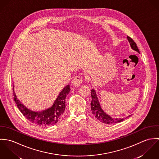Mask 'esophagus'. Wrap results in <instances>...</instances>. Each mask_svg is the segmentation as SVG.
Returning <instances> with one entry per match:
<instances>
[{
	"label": "esophagus",
	"mask_w": 159,
	"mask_h": 159,
	"mask_svg": "<svg viewBox=\"0 0 159 159\" xmlns=\"http://www.w3.org/2000/svg\"><path fill=\"white\" fill-rule=\"evenodd\" d=\"M83 80V78L80 75L76 76L75 77L74 80L72 81V84L75 86H80V84H81L82 81Z\"/></svg>",
	"instance_id": "obj_1"
}]
</instances>
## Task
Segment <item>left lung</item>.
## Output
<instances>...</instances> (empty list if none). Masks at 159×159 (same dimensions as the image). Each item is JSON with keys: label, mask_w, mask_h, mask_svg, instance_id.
I'll return each mask as SVG.
<instances>
[{"label": "left lung", "mask_w": 159, "mask_h": 159, "mask_svg": "<svg viewBox=\"0 0 159 159\" xmlns=\"http://www.w3.org/2000/svg\"><path fill=\"white\" fill-rule=\"evenodd\" d=\"M127 39L130 44L132 48L135 50L137 52H139V49L136 46V43L134 41V40L130 38V37L127 36ZM91 97H92V102L91 103V111L92 114L95 116V117L100 122L107 124H113L120 122L123 121L126 118H113L112 117L110 116L107 114L105 113L103 110L102 109L99 103L96 92L94 89L91 90ZM129 116V117H130Z\"/></svg>", "instance_id": "left-lung-1"}]
</instances>
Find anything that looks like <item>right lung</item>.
<instances>
[{
	"label": "right lung",
	"instance_id": "1",
	"mask_svg": "<svg viewBox=\"0 0 159 159\" xmlns=\"http://www.w3.org/2000/svg\"><path fill=\"white\" fill-rule=\"evenodd\" d=\"M70 91V86H66L59 94L53 105L43 111L35 112L25 107L17 99L13 90V99L20 111L32 123L40 127H47L56 124L66 109V98Z\"/></svg>",
	"mask_w": 159,
	"mask_h": 159
}]
</instances>
